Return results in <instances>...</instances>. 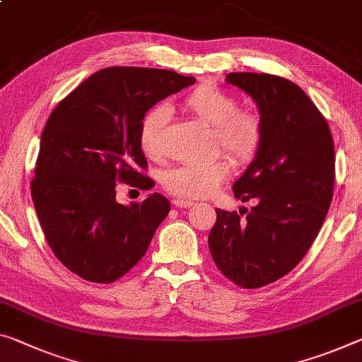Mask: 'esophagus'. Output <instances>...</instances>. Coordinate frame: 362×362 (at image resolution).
<instances>
[{"mask_svg": "<svg viewBox=\"0 0 362 362\" xmlns=\"http://www.w3.org/2000/svg\"><path fill=\"white\" fill-rule=\"evenodd\" d=\"M194 203L190 202V199H183V198H177L174 199V206L175 208H190Z\"/></svg>", "mask_w": 362, "mask_h": 362, "instance_id": "esophagus-1", "label": "esophagus"}]
</instances>
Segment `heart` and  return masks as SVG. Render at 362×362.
<instances>
[{"instance_id": "obj_1", "label": "heart", "mask_w": 362, "mask_h": 362, "mask_svg": "<svg viewBox=\"0 0 362 362\" xmlns=\"http://www.w3.org/2000/svg\"><path fill=\"white\" fill-rule=\"evenodd\" d=\"M183 106L198 120L214 127L216 143L237 163L255 158L262 141L261 117L253 111L238 109L232 95L214 83H202L187 95ZM169 107L158 105L143 116L139 145L146 158L156 159L164 150V132ZM228 174V164L214 159L206 164H185L165 170L160 182L165 190L182 198H204L221 185Z\"/></svg>"}]
</instances>
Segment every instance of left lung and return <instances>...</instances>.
I'll return each mask as SVG.
<instances>
[{"label": "left lung", "mask_w": 362, "mask_h": 362, "mask_svg": "<svg viewBox=\"0 0 362 362\" xmlns=\"http://www.w3.org/2000/svg\"><path fill=\"white\" fill-rule=\"evenodd\" d=\"M226 82L248 93L261 116L259 150L233 183L235 198L256 204L246 217L216 209L208 243L227 279L259 288L295 269L317 237L334 194V140L319 109L290 80L230 72Z\"/></svg>", "instance_id": "obj_1"}]
</instances>
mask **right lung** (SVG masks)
I'll return each instance as SVG.
<instances>
[{
    "instance_id": "right-lung-1",
    "label": "right lung",
    "mask_w": 362,
    "mask_h": 362,
    "mask_svg": "<svg viewBox=\"0 0 362 362\" xmlns=\"http://www.w3.org/2000/svg\"><path fill=\"white\" fill-rule=\"evenodd\" d=\"M197 80L164 69L106 67L54 107L45 125L32 198L49 248L88 282L111 284L145 256L170 211L153 193L116 202L117 182L150 190L139 145L143 116Z\"/></svg>"
}]
</instances>
